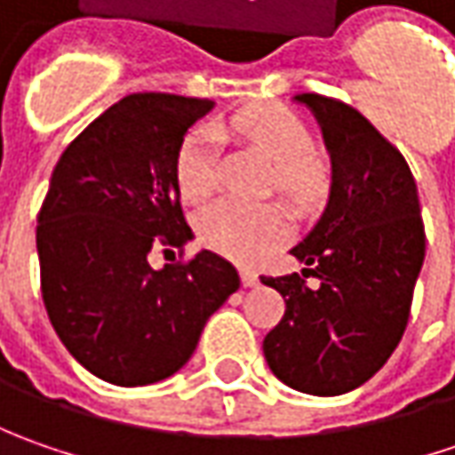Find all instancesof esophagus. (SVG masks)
<instances>
[{"label":"esophagus","mask_w":455,"mask_h":455,"mask_svg":"<svg viewBox=\"0 0 455 455\" xmlns=\"http://www.w3.org/2000/svg\"><path fill=\"white\" fill-rule=\"evenodd\" d=\"M240 278H243V286H248V289L258 286V273L251 268H240Z\"/></svg>","instance_id":"esophagus-1"}]
</instances>
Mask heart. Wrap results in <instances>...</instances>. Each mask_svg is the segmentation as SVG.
Listing matches in <instances>:
<instances>
[{"label": "heart", "mask_w": 455, "mask_h": 455, "mask_svg": "<svg viewBox=\"0 0 455 455\" xmlns=\"http://www.w3.org/2000/svg\"><path fill=\"white\" fill-rule=\"evenodd\" d=\"M218 136H237L273 162L271 184L296 207L319 202L329 189V164L311 147V133L283 106H248L212 126L184 133L174 156V182L184 202L200 204L218 184ZM202 245L240 263H253L286 237V218L275 204L220 200L197 220Z\"/></svg>", "instance_id": "heart-1"}]
</instances>
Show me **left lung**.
<instances>
[{"instance_id":"obj_1","label":"left lung","mask_w":455,"mask_h":455,"mask_svg":"<svg viewBox=\"0 0 455 455\" xmlns=\"http://www.w3.org/2000/svg\"><path fill=\"white\" fill-rule=\"evenodd\" d=\"M296 100L322 124L334 174L322 220L291 251L304 271L263 275L286 301L263 355L289 387L331 397L364 385L403 339L426 228L405 156L357 108L319 93Z\"/></svg>"}]
</instances>
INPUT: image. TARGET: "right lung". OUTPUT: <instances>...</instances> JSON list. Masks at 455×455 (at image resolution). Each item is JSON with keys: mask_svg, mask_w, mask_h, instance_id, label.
Here are the masks:
<instances>
[{"mask_svg": "<svg viewBox=\"0 0 455 455\" xmlns=\"http://www.w3.org/2000/svg\"><path fill=\"white\" fill-rule=\"evenodd\" d=\"M207 98L132 93L68 144L37 215L40 289L65 349L100 379L136 387L174 375L207 319L240 289L235 266L202 251L154 271L151 245L192 230L174 182Z\"/></svg>", "mask_w": 455, "mask_h": 455, "instance_id": "add662e5", "label": "right lung"}]
</instances>
